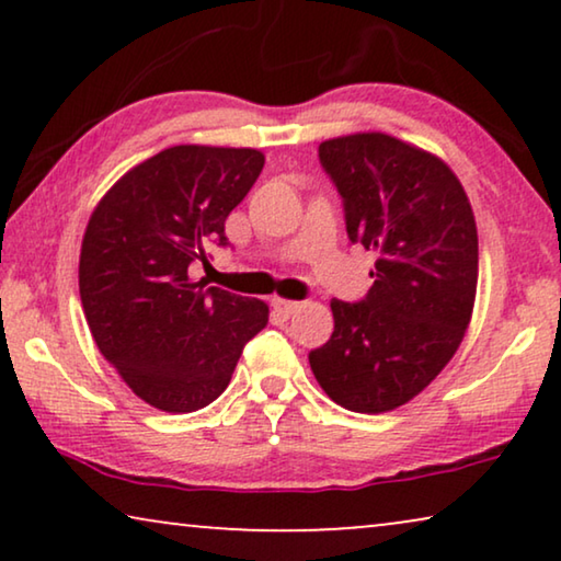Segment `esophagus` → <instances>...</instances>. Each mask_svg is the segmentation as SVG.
<instances>
[{
    "label": "esophagus",
    "mask_w": 561,
    "mask_h": 561,
    "mask_svg": "<svg viewBox=\"0 0 561 561\" xmlns=\"http://www.w3.org/2000/svg\"><path fill=\"white\" fill-rule=\"evenodd\" d=\"M271 306H273L275 317H280V319H290L298 309H301V304L288 301V298H273Z\"/></svg>",
    "instance_id": "esophagus-1"
}]
</instances>
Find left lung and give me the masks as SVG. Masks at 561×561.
<instances>
[{
	"label": "left lung",
	"mask_w": 561,
	"mask_h": 561,
	"mask_svg": "<svg viewBox=\"0 0 561 561\" xmlns=\"http://www.w3.org/2000/svg\"><path fill=\"white\" fill-rule=\"evenodd\" d=\"M319 160L342 196L350 240L378 260L363 301L334 298V332L309 363L342 409L386 413L447 367L470 327L474 214L442 158L393 135L324 140Z\"/></svg>",
	"instance_id": "8db88e82"
}]
</instances>
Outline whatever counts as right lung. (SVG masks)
<instances>
[{
  "label": "right lung",
  "instance_id": "right-lung-1",
  "mask_svg": "<svg viewBox=\"0 0 561 561\" xmlns=\"http://www.w3.org/2000/svg\"><path fill=\"white\" fill-rule=\"evenodd\" d=\"M265 165L252 148L173 145L106 191L81 242L83 317L102 355L137 398L165 413L225 393L267 304L194 280L209 244Z\"/></svg>",
  "mask_w": 561,
  "mask_h": 561
}]
</instances>
